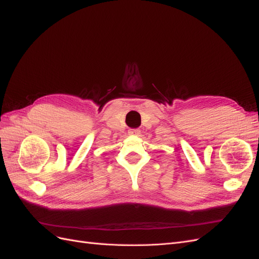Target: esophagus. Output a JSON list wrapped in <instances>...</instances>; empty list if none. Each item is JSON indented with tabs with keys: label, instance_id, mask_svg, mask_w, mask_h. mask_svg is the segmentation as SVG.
<instances>
[{
	"label": "esophagus",
	"instance_id": "34e87169",
	"mask_svg": "<svg viewBox=\"0 0 259 259\" xmlns=\"http://www.w3.org/2000/svg\"><path fill=\"white\" fill-rule=\"evenodd\" d=\"M139 133H140V131H139L138 128H131V130L128 131V135L137 136V135H139Z\"/></svg>",
	"mask_w": 259,
	"mask_h": 259
}]
</instances>
